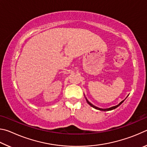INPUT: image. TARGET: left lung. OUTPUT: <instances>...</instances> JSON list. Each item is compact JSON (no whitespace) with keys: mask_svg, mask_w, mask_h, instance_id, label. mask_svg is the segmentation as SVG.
Wrapping results in <instances>:
<instances>
[{"mask_svg":"<svg viewBox=\"0 0 147 147\" xmlns=\"http://www.w3.org/2000/svg\"><path fill=\"white\" fill-rule=\"evenodd\" d=\"M86 101H87V102H88L91 106L93 107V108H95V109H99V110H101V111H109V110H112V109H115L116 108H117V107H118L119 106H120L121 104L124 102V100H123L122 102H121L119 103V104H118V105H117V106H113V107H111V108H107V109H102V108H98V107H96V106H94V105H93V104L89 102L88 100V99H87V98H86Z\"/></svg>","mask_w":147,"mask_h":147,"instance_id":"8db88e82","label":"left lung"}]
</instances>
